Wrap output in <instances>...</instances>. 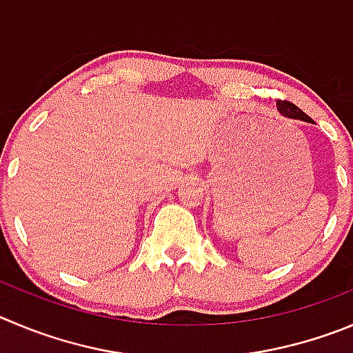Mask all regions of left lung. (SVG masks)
<instances>
[{
    "instance_id": "left-lung-1",
    "label": "left lung",
    "mask_w": 353,
    "mask_h": 353,
    "mask_svg": "<svg viewBox=\"0 0 353 353\" xmlns=\"http://www.w3.org/2000/svg\"><path fill=\"white\" fill-rule=\"evenodd\" d=\"M276 108H279V111H281V113L288 118H294V120H303V121H312L308 114L303 113L298 106H294V104L289 101H276Z\"/></svg>"
}]
</instances>
